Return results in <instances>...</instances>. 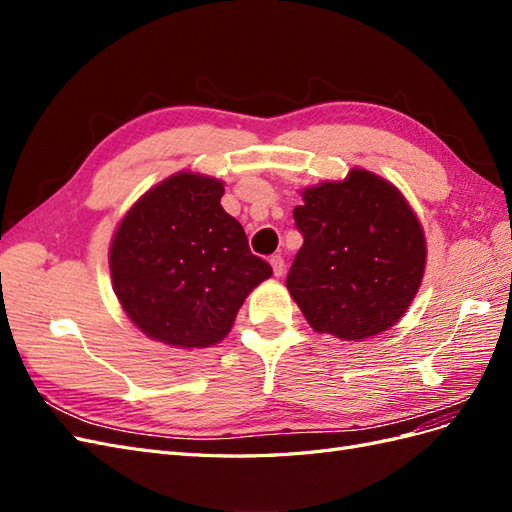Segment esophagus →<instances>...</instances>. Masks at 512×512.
<instances>
[{
	"label": "esophagus",
	"mask_w": 512,
	"mask_h": 512,
	"mask_svg": "<svg viewBox=\"0 0 512 512\" xmlns=\"http://www.w3.org/2000/svg\"><path fill=\"white\" fill-rule=\"evenodd\" d=\"M269 262H271V267H273V275H275V277H280V275L284 273V269H286V262H284V258H282L280 254H273V256L269 258Z\"/></svg>",
	"instance_id": "esophagus-1"
}]
</instances>
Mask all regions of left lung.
<instances>
[{"label": "left lung", "mask_w": 512, "mask_h": 512, "mask_svg": "<svg viewBox=\"0 0 512 512\" xmlns=\"http://www.w3.org/2000/svg\"><path fill=\"white\" fill-rule=\"evenodd\" d=\"M303 245L286 286L318 333L378 335L404 316L425 271V237L395 185L363 168L303 192Z\"/></svg>", "instance_id": "obj_1"}]
</instances>
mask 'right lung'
Instances as JSON below:
<instances>
[{
	"label": "right lung",
	"mask_w": 512,
	"mask_h": 512,
	"mask_svg": "<svg viewBox=\"0 0 512 512\" xmlns=\"http://www.w3.org/2000/svg\"><path fill=\"white\" fill-rule=\"evenodd\" d=\"M222 194L218 179L173 175L138 200L115 232V294L151 339L177 348L218 344L247 294L273 273L222 209Z\"/></svg>",
	"instance_id": "obj_1"
}]
</instances>
